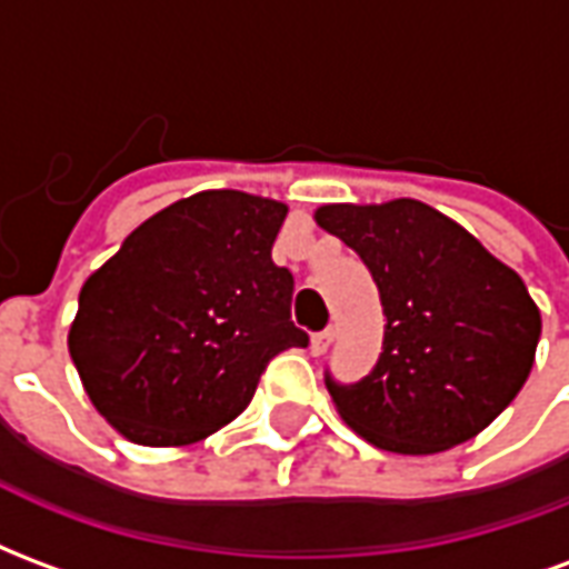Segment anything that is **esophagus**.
Returning <instances> with one entry per match:
<instances>
[{
  "instance_id": "34e87169",
  "label": "esophagus",
  "mask_w": 569,
  "mask_h": 569,
  "mask_svg": "<svg viewBox=\"0 0 569 569\" xmlns=\"http://www.w3.org/2000/svg\"><path fill=\"white\" fill-rule=\"evenodd\" d=\"M332 338H335L332 329H322V332H317L313 338H310V350H313V353L320 357V353H326V350L332 347Z\"/></svg>"
}]
</instances>
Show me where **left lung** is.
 Wrapping results in <instances>:
<instances>
[{"instance_id": "1", "label": "left lung", "mask_w": 569, "mask_h": 569, "mask_svg": "<svg viewBox=\"0 0 569 569\" xmlns=\"http://www.w3.org/2000/svg\"><path fill=\"white\" fill-rule=\"evenodd\" d=\"M317 224L366 261L387 317L381 357L362 381L326 371L347 427L396 453L478 436L533 369L542 320L525 280L420 200L329 203Z\"/></svg>"}]
</instances>
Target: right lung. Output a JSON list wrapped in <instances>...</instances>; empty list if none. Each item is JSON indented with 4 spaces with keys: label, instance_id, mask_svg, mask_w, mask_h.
Instances as JSON below:
<instances>
[{
    "label": "right lung",
    "instance_id": "1",
    "mask_svg": "<svg viewBox=\"0 0 569 569\" xmlns=\"http://www.w3.org/2000/svg\"><path fill=\"white\" fill-rule=\"evenodd\" d=\"M286 203L247 191L176 200L81 286L69 357L93 408L151 448L207 439L249 406L286 347L296 280L271 247Z\"/></svg>",
    "mask_w": 569,
    "mask_h": 569
}]
</instances>
